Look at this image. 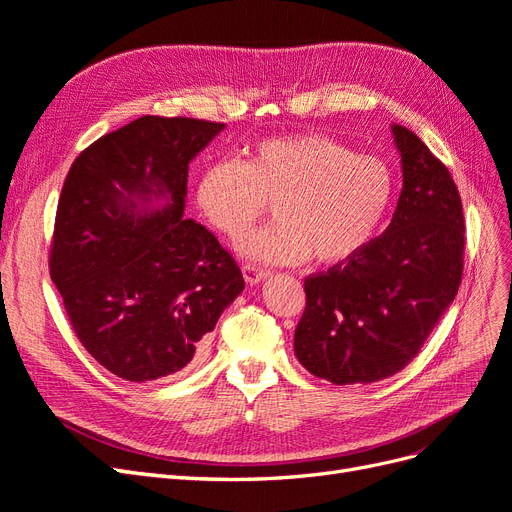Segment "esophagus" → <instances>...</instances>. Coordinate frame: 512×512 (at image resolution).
Returning a JSON list of instances; mask_svg holds the SVG:
<instances>
[{"instance_id": "esophagus-1", "label": "esophagus", "mask_w": 512, "mask_h": 512, "mask_svg": "<svg viewBox=\"0 0 512 512\" xmlns=\"http://www.w3.org/2000/svg\"><path fill=\"white\" fill-rule=\"evenodd\" d=\"M267 275H269L267 269L250 265V262H247V265H243V277H245L247 284H252V286H254V284H260L262 280H265Z\"/></svg>"}]
</instances>
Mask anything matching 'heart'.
Returning <instances> with one entry per match:
<instances>
[{"label":"heart","mask_w":512,"mask_h":512,"mask_svg":"<svg viewBox=\"0 0 512 512\" xmlns=\"http://www.w3.org/2000/svg\"><path fill=\"white\" fill-rule=\"evenodd\" d=\"M391 198L389 166L322 134L260 141L243 164L207 166L196 185L200 211L228 239L242 237L274 200L278 220L239 241L243 256L273 265L352 258L374 239Z\"/></svg>","instance_id":"b5f03b06"}]
</instances>
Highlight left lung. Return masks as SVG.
<instances>
[{"instance_id": "left-lung-1", "label": "left lung", "mask_w": 512, "mask_h": 512, "mask_svg": "<svg viewBox=\"0 0 512 512\" xmlns=\"http://www.w3.org/2000/svg\"><path fill=\"white\" fill-rule=\"evenodd\" d=\"M391 130L404 188L389 228L327 273L305 277L294 354L333 384H369L404 369L461 284L466 224L457 185L412 130Z\"/></svg>"}]
</instances>
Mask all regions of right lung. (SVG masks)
Listing matches in <instances>:
<instances>
[{
	"mask_svg": "<svg viewBox=\"0 0 512 512\" xmlns=\"http://www.w3.org/2000/svg\"><path fill=\"white\" fill-rule=\"evenodd\" d=\"M222 130L145 115L81 151L61 188L51 280L79 342L123 380L175 376L245 288L213 232L183 218L188 164Z\"/></svg>",
	"mask_w": 512,
	"mask_h": 512,
	"instance_id": "right-lung-1",
	"label": "right lung"
}]
</instances>
